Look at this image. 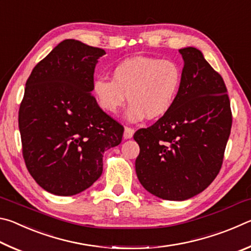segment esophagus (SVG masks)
Wrapping results in <instances>:
<instances>
[{"label": "esophagus", "instance_id": "esophagus-1", "mask_svg": "<svg viewBox=\"0 0 251 251\" xmlns=\"http://www.w3.org/2000/svg\"><path fill=\"white\" fill-rule=\"evenodd\" d=\"M134 131L135 130L133 128H130V127H125V129H124V139H129V138L133 137Z\"/></svg>", "mask_w": 251, "mask_h": 251}]
</instances>
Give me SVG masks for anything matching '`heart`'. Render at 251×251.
I'll use <instances>...</instances> for the list:
<instances>
[{
	"label": "heart",
	"mask_w": 251,
	"mask_h": 251,
	"mask_svg": "<svg viewBox=\"0 0 251 251\" xmlns=\"http://www.w3.org/2000/svg\"><path fill=\"white\" fill-rule=\"evenodd\" d=\"M182 73L177 63L169 59L137 56L122 61L112 71V79L96 77L92 94L97 105L109 114L130 106L131 122L157 120L171 112L179 95Z\"/></svg>",
	"instance_id": "b5f03b06"
}]
</instances>
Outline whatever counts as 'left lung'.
<instances>
[{
  "label": "left lung",
  "mask_w": 251,
  "mask_h": 251,
  "mask_svg": "<svg viewBox=\"0 0 251 251\" xmlns=\"http://www.w3.org/2000/svg\"><path fill=\"white\" fill-rule=\"evenodd\" d=\"M184 69L171 112L138 129L136 174L147 192L166 201H186L209 186L222 168L231 129L230 101L222 76L201 50H179Z\"/></svg>",
  "instance_id": "1"
}]
</instances>
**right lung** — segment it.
<instances>
[{
  "instance_id": "1",
  "label": "right lung",
  "mask_w": 251,
  "mask_h": 251,
  "mask_svg": "<svg viewBox=\"0 0 251 251\" xmlns=\"http://www.w3.org/2000/svg\"><path fill=\"white\" fill-rule=\"evenodd\" d=\"M104 50L65 40L34 67L25 84L19 127L25 165L42 188L73 196L103 173V154L120 145L124 127L92 93Z\"/></svg>"
}]
</instances>
